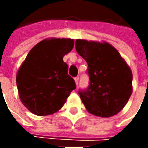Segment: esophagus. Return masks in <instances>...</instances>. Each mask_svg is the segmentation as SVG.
Segmentation results:
<instances>
[{
	"label": "esophagus",
	"mask_w": 148,
	"mask_h": 148,
	"mask_svg": "<svg viewBox=\"0 0 148 148\" xmlns=\"http://www.w3.org/2000/svg\"><path fill=\"white\" fill-rule=\"evenodd\" d=\"M74 80H75V82H76V84L78 85V82H79V77H76L75 78H74Z\"/></svg>",
	"instance_id": "34e87169"
}]
</instances>
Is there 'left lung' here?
I'll list each match as a JSON object with an SVG mask.
<instances>
[{
  "label": "left lung",
  "mask_w": 148,
  "mask_h": 148,
  "mask_svg": "<svg viewBox=\"0 0 148 148\" xmlns=\"http://www.w3.org/2000/svg\"><path fill=\"white\" fill-rule=\"evenodd\" d=\"M76 50L88 65V87L78 90L86 109L95 116L117 114L132 95L130 68L109 43L77 39Z\"/></svg>",
  "instance_id": "left-lung-1"
}]
</instances>
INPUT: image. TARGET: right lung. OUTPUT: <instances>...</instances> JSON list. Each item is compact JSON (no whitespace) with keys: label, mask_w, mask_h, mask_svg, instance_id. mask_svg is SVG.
<instances>
[{"label":"right lung","mask_w":148,"mask_h":148,"mask_svg":"<svg viewBox=\"0 0 148 148\" xmlns=\"http://www.w3.org/2000/svg\"><path fill=\"white\" fill-rule=\"evenodd\" d=\"M73 46L70 38L45 39L27 55L17 73L16 84L21 102L33 114L43 116L59 110L76 89L63 62Z\"/></svg>","instance_id":"right-lung-1"}]
</instances>
